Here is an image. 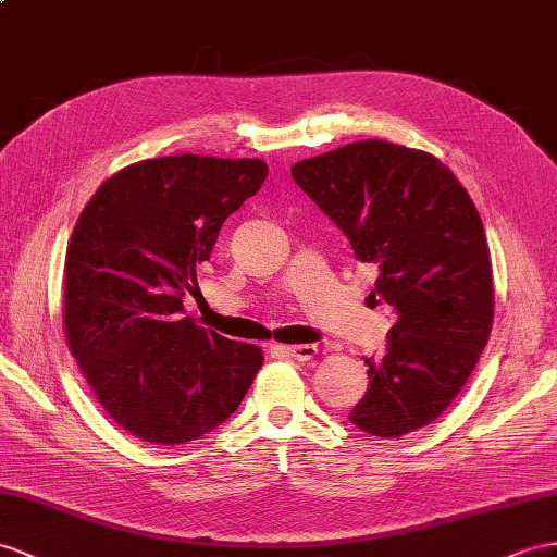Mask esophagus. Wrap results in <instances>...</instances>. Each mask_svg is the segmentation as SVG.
<instances>
[{"instance_id":"obj_1","label":"esophagus","mask_w":557,"mask_h":557,"mask_svg":"<svg viewBox=\"0 0 557 557\" xmlns=\"http://www.w3.org/2000/svg\"><path fill=\"white\" fill-rule=\"evenodd\" d=\"M282 350L289 355V358L298 360V362H308L318 355V346H310V344H298V346H282Z\"/></svg>"}]
</instances>
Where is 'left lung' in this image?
<instances>
[{"label":"left lung","instance_id":"left-lung-1","mask_svg":"<svg viewBox=\"0 0 557 557\" xmlns=\"http://www.w3.org/2000/svg\"><path fill=\"white\" fill-rule=\"evenodd\" d=\"M292 176L379 270L369 298L397 322L364 358L369 388L348 421L400 437L445 411L487 346L494 284L487 237L463 185L437 157L358 140L296 162Z\"/></svg>","mask_w":557,"mask_h":557}]
</instances>
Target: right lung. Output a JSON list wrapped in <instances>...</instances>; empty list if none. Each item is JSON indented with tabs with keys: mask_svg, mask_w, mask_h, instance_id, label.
<instances>
[{
	"mask_svg": "<svg viewBox=\"0 0 557 557\" xmlns=\"http://www.w3.org/2000/svg\"><path fill=\"white\" fill-rule=\"evenodd\" d=\"M261 160L171 154L110 176L65 253L67 346L98 403L150 445L211 433L263 364L259 346L183 315L223 221L259 193Z\"/></svg>",
	"mask_w": 557,
	"mask_h": 557,
	"instance_id": "add662e5",
	"label": "right lung"
}]
</instances>
